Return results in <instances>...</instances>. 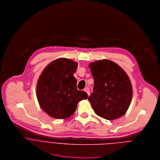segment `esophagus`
<instances>
[{"mask_svg":"<svg viewBox=\"0 0 160 160\" xmlns=\"http://www.w3.org/2000/svg\"><path fill=\"white\" fill-rule=\"evenodd\" d=\"M84 91L88 94V96H89L90 95V90H89V89L88 88H85L84 89Z\"/></svg>","mask_w":160,"mask_h":160,"instance_id":"obj_1","label":"esophagus"}]
</instances>
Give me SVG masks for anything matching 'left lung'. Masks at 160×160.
<instances>
[{"label": "left lung", "instance_id": "8db88e82", "mask_svg": "<svg viewBox=\"0 0 160 160\" xmlns=\"http://www.w3.org/2000/svg\"><path fill=\"white\" fill-rule=\"evenodd\" d=\"M89 66L94 82L88 100L94 112L107 120L124 115L132 98L131 82L125 72L108 59L97 61Z\"/></svg>", "mask_w": 160, "mask_h": 160}]
</instances>
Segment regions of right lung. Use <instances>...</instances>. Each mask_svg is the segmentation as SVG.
Segmentation results:
<instances>
[{"instance_id":"right-lung-1","label":"right lung","mask_w":160,"mask_h":160,"mask_svg":"<svg viewBox=\"0 0 160 160\" xmlns=\"http://www.w3.org/2000/svg\"><path fill=\"white\" fill-rule=\"evenodd\" d=\"M78 64L69 59L59 58L48 65L37 84V96L41 108L50 116L66 118L75 112L78 102L88 95L77 89L73 74Z\"/></svg>"}]
</instances>
